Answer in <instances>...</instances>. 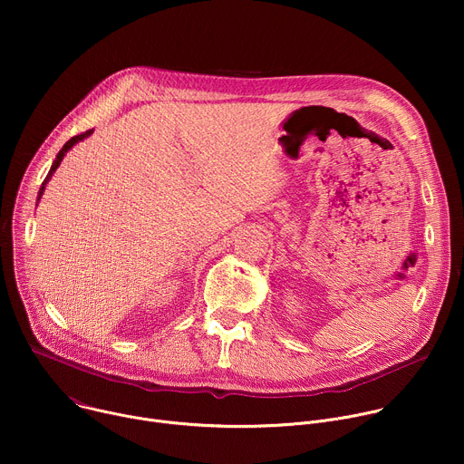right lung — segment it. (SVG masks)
I'll use <instances>...</instances> for the list:
<instances>
[{"mask_svg":"<svg viewBox=\"0 0 464 464\" xmlns=\"http://www.w3.org/2000/svg\"><path fill=\"white\" fill-rule=\"evenodd\" d=\"M92 131H93V130H86V131H82V134H79V136H73V138H72V140H70V141H68V143H65V145H63V147H62V150H60V152H58V154H56V160H54V161H53V165H51V170H49V174H47V176H45V179H44V183H42V187H40V192H38V200H40V198H42V194H44V188H45V183H47V181H49V178H51V176H53V172H54V170H56V169H58V165H60V161H62V158H63V156H65V152H68V150H70V149H72V147H73V145H75V143H79V141H82V140H84V138H88V136H90V134H92Z\"/></svg>","mask_w":464,"mask_h":464,"instance_id":"add662e5","label":"right lung"}]
</instances>
